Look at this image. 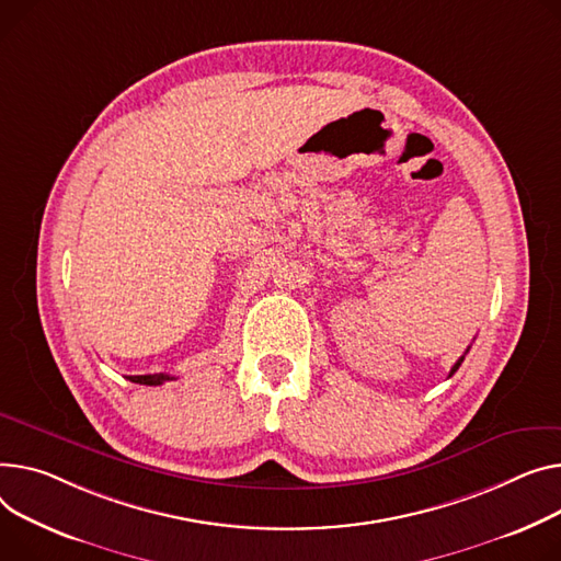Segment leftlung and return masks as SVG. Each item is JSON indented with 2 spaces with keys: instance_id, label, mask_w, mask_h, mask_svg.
Segmentation results:
<instances>
[{
  "instance_id": "8db88e82",
  "label": "left lung",
  "mask_w": 561,
  "mask_h": 561,
  "mask_svg": "<svg viewBox=\"0 0 561 561\" xmlns=\"http://www.w3.org/2000/svg\"><path fill=\"white\" fill-rule=\"evenodd\" d=\"M467 352H469V350H467ZM462 360H465V356H460V358L456 360V365H454V367H451V371H449V377H454V375H456V371H458V367L462 365Z\"/></svg>"
}]
</instances>
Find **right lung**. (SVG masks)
Segmentation results:
<instances>
[{
    "label": "right lung",
    "mask_w": 561,
    "mask_h": 561,
    "mask_svg": "<svg viewBox=\"0 0 561 561\" xmlns=\"http://www.w3.org/2000/svg\"><path fill=\"white\" fill-rule=\"evenodd\" d=\"M133 383H141V386H162L164 381H173L175 377H169V375H139V377H128Z\"/></svg>",
    "instance_id": "1"
}]
</instances>
